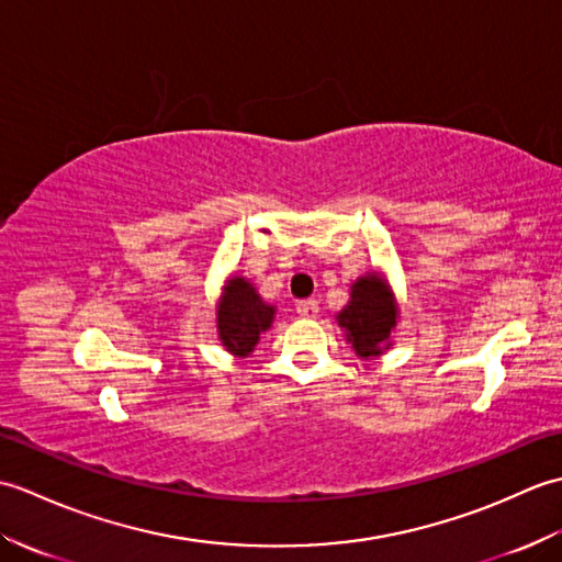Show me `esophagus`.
I'll list each match as a JSON object with an SVG mask.
<instances>
[{
  "label": "esophagus",
  "instance_id": "obj_1",
  "mask_svg": "<svg viewBox=\"0 0 562 562\" xmlns=\"http://www.w3.org/2000/svg\"><path fill=\"white\" fill-rule=\"evenodd\" d=\"M296 314L304 316V318H316V314H318V302H316V300L296 302Z\"/></svg>",
  "mask_w": 562,
  "mask_h": 562
}]
</instances>
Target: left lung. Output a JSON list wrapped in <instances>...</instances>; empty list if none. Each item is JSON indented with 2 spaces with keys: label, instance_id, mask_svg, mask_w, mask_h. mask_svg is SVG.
Listing matches in <instances>:
<instances>
[{
  "label": "left lung",
  "instance_id": "8db88e82",
  "mask_svg": "<svg viewBox=\"0 0 562 562\" xmlns=\"http://www.w3.org/2000/svg\"><path fill=\"white\" fill-rule=\"evenodd\" d=\"M398 306L389 282L379 272H367L352 282L350 302L338 314V326L345 340L362 360L379 357L391 345V330L396 328Z\"/></svg>",
  "mask_w": 562,
  "mask_h": 562
}]
</instances>
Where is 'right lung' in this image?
<instances>
[{
  "label": "right lung",
  "instance_id": "right-lung-1",
  "mask_svg": "<svg viewBox=\"0 0 562 562\" xmlns=\"http://www.w3.org/2000/svg\"><path fill=\"white\" fill-rule=\"evenodd\" d=\"M274 318V306L260 300L254 284L234 274L226 280L222 300L217 304V333L220 340L236 357H248Z\"/></svg>",
  "mask_w": 562,
  "mask_h": 562
}]
</instances>
